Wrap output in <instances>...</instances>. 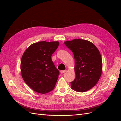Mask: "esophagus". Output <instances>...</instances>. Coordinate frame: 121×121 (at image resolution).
<instances>
[{
  "instance_id": "esophagus-1",
  "label": "esophagus",
  "mask_w": 121,
  "mask_h": 121,
  "mask_svg": "<svg viewBox=\"0 0 121 121\" xmlns=\"http://www.w3.org/2000/svg\"><path fill=\"white\" fill-rule=\"evenodd\" d=\"M65 72H66V70H61L60 71V73H61V74H63V73H65Z\"/></svg>"
}]
</instances>
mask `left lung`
I'll return each mask as SVG.
<instances>
[{"mask_svg": "<svg viewBox=\"0 0 121 121\" xmlns=\"http://www.w3.org/2000/svg\"><path fill=\"white\" fill-rule=\"evenodd\" d=\"M65 44L72 50L75 58L76 78L71 82V88L84 92L96 85L102 70V61L99 51L94 44L84 39L65 41Z\"/></svg>", "mask_w": 121, "mask_h": 121, "instance_id": "obj_1", "label": "left lung"}]
</instances>
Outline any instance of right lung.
Instances as JSON below:
<instances>
[{"instance_id":"right-lung-1","label":"right lung","mask_w":121,"mask_h":121,"mask_svg":"<svg viewBox=\"0 0 121 121\" xmlns=\"http://www.w3.org/2000/svg\"><path fill=\"white\" fill-rule=\"evenodd\" d=\"M59 45L58 41H40L25 50L21 60V73L25 83L36 92L45 94L56 85L59 71L52 56Z\"/></svg>"}]
</instances>
